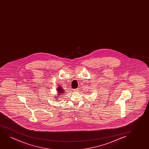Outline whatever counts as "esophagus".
Listing matches in <instances>:
<instances>
[{"instance_id": "1", "label": "esophagus", "mask_w": 149, "mask_h": 149, "mask_svg": "<svg viewBox=\"0 0 149 149\" xmlns=\"http://www.w3.org/2000/svg\"><path fill=\"white\" fill-rule=\"evenodd\" d=\"M78 91H79V89H78V88H76V89H74V92H78Z\"/></svg>"}]
</instances>
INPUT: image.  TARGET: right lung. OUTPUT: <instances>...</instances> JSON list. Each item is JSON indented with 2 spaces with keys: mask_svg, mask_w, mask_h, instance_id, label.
I'll return each mask as SVG.
<instances>
[{
  "mask_svg": "<svg viewBox=\"0 0 149 149\" xmlns=\"http://www.w3.org/2000/svg\"><path fill=\"white\" fill-rule=\"evenodd\" d=\"M57 93L59 94V96H61V95H62V94H63V93H64V91H63V89H62V88L61 87H58V88H57ZM56 98H57V97H56ZM58 98H56V99H58Z\"/></svg>",
  "mask_w": 149,
  "mask_h": 149,
  "instance_id": "1",
  "label": "right lung"
}]
</instances>
